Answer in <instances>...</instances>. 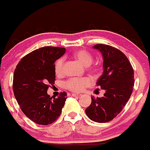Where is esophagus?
Instances as JSON below:
<instances>
[{"instance_id":"esophagus-1","label":"esophagus","mask_w":150,"mask_h":150,"mask_svg":"<svg viewBox=\"0 0 150 150\" xmlns=\"http://www.w3.org/2000/svg\"><path fill=\"white\" fill-rule=\"evenodd\" d=\"M71 95H72L73 97H79V96H81V94H79V93H72L71 94Z\"/></svg>"}]
</instances>
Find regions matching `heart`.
Returning <instances> with one entry per match:
<instances>
[{
    "instance_id": "obj_1",
    "label": "heart",
    "mask_w": 150,
    "mask_h": 150,
    "mask_svg": "<svg viewBox=\"0 0 150 150\" xmlns=\"http://www.w3.org/2000/svg\"><path fill=\"white\" fill-rule=\"evenodd\" d=\"M73 56L77 61H79L84 66H89L93 62V55L89 52L85 50H80L74 52ZM92 70H96L95 66L91 67ZM55 73L57 76H62L64 74V59L60 58L55 62ZM90 85L89 79L85 77H73L65 82L64 86L68 90L79 92L84 89L86 87Z\"/></svg>"
}]
</instances>
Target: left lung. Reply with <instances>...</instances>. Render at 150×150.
I'll return each mask as SVG.
<instances>
[{
	"label": "left lung",
	"instance_id": "1",
	"mask_svg": "<svg viewBox=\"0 0 150 150\" xmlns=\"http://www.w3.org/2000/svg\"><path fill=\"white\" fill-rule=\"evenodd\" d=\"M93 47L103 55L104 72L96 86L105 93L101 98L91 96V103L86 113L92 121L107 122L120 113L129 100L134 85V70L126 55L120 50L105 44Z\"/></svg>",
	"mask_w": 150,
	"mask_h": 150
}]
</instances>
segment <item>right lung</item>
I'll return each instance as SVG.
<instances>
[{
    "mask_svg": "<svg viewBox=\"0 0 150 150\" xmlns=\"http://www.w3.org/2000/svg\"><path fill=\"white\" fill-rule=\"evenodd\" d=\"M65 51L62 47H41L24 56L15 69V98L24 114L37 124H52L62 113L67 93L63 91L52 98L47 90L55 83V62Z\"/></svg>",
    "mask_w": 150,
    "mask_h": 150,
    "instance_id": "add662e5",
    "label": "right lung"
}]
</instances>
